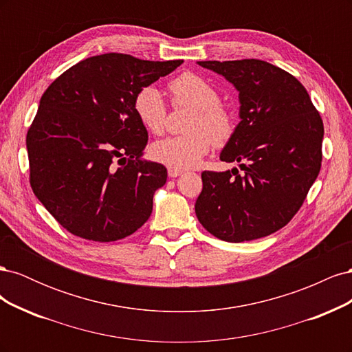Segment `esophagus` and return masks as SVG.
<instances>
[{
    "label": "esophagus",
    "instance_id": "obj_1",
    "mask_svg": "<svg viewBox=\"0 0 352 352\" xmlns=\"http://www.w3.org/2000/svg\"><path fill=\"white\" fill-rule=\"evenodd\" d=\"M168 176L170 177H177V176H180L184 173V170H180V168H173V167H168Z\"/></svg>",
    "mask_w": 352,
    "mask_h": 352
}]
</instances>
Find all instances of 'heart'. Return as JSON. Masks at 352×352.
Instances as JSON below:
<instances>
[{
    "label": "heart",
    "instance_id": "heart-1",
    "mask_svg": "<svg viewBox=\"0 0 352 352\" xmlns=\"http://www.w3.org/2000/svg\"><path fill=\"white\" fill-rule=\"evenodd\" d=\"M176 105L195 109L188 124L189 133L167 136L151 146L155 162L173 168L197 166L211 150L212 142L225 145L235 132V117L220 104V95L212 85L195 73H182L168 83ZM133 111L148 132L160 133L166 123L167 107L163 94L154 85H146L135 94Z\"/></svg>",
    "mask_w": 352,
    "mask_h": 352
}]
</instances>
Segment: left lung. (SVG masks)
Returning <instances> with one entry per match:
<instances>
[{"mask_svg":"<svg viewBox=\"0 0 352 352\" xmlns=\"http://www.w3.org/2000/svg\"><path fill=\"white\" fill-rule=\"evenodd\" d=\"M239 92V119L220 153L226 172H202L199 223L226 242H245L286 226L322 167L323 120L291 73L267 61H198Z\"/></svg>","mask_w":352,"mask_h":352,"instance_id":"1","label":"left lung"}]
</instances>
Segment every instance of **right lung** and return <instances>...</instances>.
Here are the masks:
<instances>
[{"label": "right lung", "mask_w": 352, "mask_h": 352, "mask_svg": "<svg viewBox=\"0 0 352 352\" xmlns=\"http://www.w3.org/2000/svg\"><path fill=\"white\" fill-rule=\"evenodd\" d=\"M182 63L94 56L60 74L41 97L26 136L30 186L73 235L111 242L150 219L167 168L141 158L148 132L133 97Z\"/></svg>", "instance_id": "right-lung-1"}]
</instances>
